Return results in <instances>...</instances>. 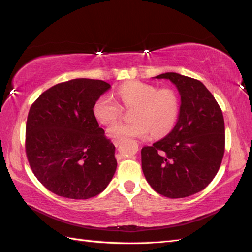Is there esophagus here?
Instances as JSON below:
<instances>
[{
  "label": "esophagus",
  "instance_id": "1",
  "mask_svg": "<svg viewBox=\"0 0 252 252\" xmlns=\"http://www.w3.org/2000/svg\"><path fill=\"white\" fill-rule=\"evenodd\" d=\"M113 144L116 146H119L121 144V141L120 140H113Z\"/></svg>",
  "mask_w": 252,
  "mask_h": 252
}]
</instances>
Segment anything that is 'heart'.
I'll return each instance as SVG.
<instances>
[{
	"label": "heart",
	"instance_id": "1",
	"mask_svg": "<svg viewBox=\"0 0 252 252\" xmlns=\"http://www.w3.org/2000/svg\"><path fill=\"white\" fill-rule=\"evenodd\" d=\"M122 105L133 107V121H118L108 126L107 135L113 140L164 136L174 127L179 111L178 95L171 88H157L140 81L123 83L118 88ZM96 120L102 125L115 121L121 113V106L110 95H101L93 106Z\"/></svg>",
	"mask_w": 252,
	"mask_h": 252
}]
</instances>
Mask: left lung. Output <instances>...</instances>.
<instances>
[{"mask_svg":"<svg viewBox=\"0 0 252 252\" xmlns=\"http://www.w3.org/2000/svg\"><path fill=\"white\" fill-rule=\"evenodd\" d=\"M155 78L177 87L180 109L171 132L142 149V170L157 193L187 198L208 187L220 169L225 151L223 113L200 81L174 72Z\"/></svg>","mask_w":252,"mask_h":252,"instance_id":"left-lung-1","label":"left lung"}]
</instances>
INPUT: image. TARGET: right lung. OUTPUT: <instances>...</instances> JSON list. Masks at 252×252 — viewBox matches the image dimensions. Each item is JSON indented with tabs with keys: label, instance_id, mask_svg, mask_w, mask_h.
I'll list each match as a JSON object with an SVG mask.
<instances>
[{
	"label": "right lung",
	"instance_id": "1",
	"mask_svg": "<svg viewBox=\"0 0 252 252\" xmlns=\"http://www.w3.org/2000/svg\"><path fill=\"white\" fill-rule=\"evenodd\" d=\"M111 86L75 78L49 88L29 109L26 154L37 179L63 198L85 200L99 194L117 169L116 147L93 113Z\"/></svg>",
	"mask_w": 252,
	"mask_h": 252
}]
</instances>
